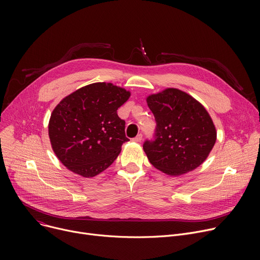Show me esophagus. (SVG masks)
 I'll list each match as a JSON object with an SVG mask.
<instances>
[{
  "label": "esophagus",
  "instance_id": "esophagus-1",
  "mask_svg": "<svg viewBox=\"0 0 260 260\" xmlns=\"http://www.w3.org/2000/svg\"><path fill=\"white\" fill-rule=\"evenodd\" d=\"M135 142H140L141 140H142V134H139V135H137L136 136V137L133 139Z\"/></svg>",
  "mask_w": 260,
  "mask_h": 260
}]
</instances>
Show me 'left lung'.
Returning <instances> with one entry per match:
<instances>
[{
  "label": "left lung",
  "instance_id": "8db88e82",
  "mask_svg": "<svg viewBox=\"0 0 260 260\" xmlns=\"http://www.w3.org/2000/svg\"><path fill=\"white\" fill-rule=\"evenodd\" d=\"M156 122V140L143 144L144 153L157 170L169 176L192 172L206 161L217 132L199 101L178 88H166L146 97Z\"/></svg>",
  "mask_w": 260,
  "mask_h": 260
}]
</instances>
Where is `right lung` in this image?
<instances>
[{
  "mask_svg": "<svg viewBox=\"0 0 260 260\" xmlns=\"http://www.w3.org/2000/svg\"><path fill=\"white\" fill-rule=\"evenodd\" d=\"M131 91L106 82H97L66 95L54 107L48 123L53 153L62 165L85 178L106 170L121 146L129 141L125 121L117 109Z\"/></svg>",
  "mask_w": 260,
  "mask_h": 260,
  "instance_id": "obj_1",
  "label": "right lung"
}]
</instances>
